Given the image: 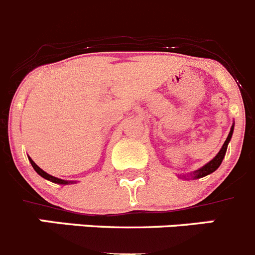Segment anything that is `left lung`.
<instances>
[{
	"label": "left lung",
	"mask_w": 255,
	"mask_h": 255,
	"mask_svg": "<svg viewBox=\"0 0 255 255\" xmlns=\"http://www.w3.org/2000/svg\"><path fill=\"white\" fill-rule=\"evenodd\" d=\"M233 132H234V124H233V126H231L230 132H229L228 137H226V140H225V143L223 144V146H221V149L219 150V153L216 154V155H215L209 163H206V164L202 165L201 168L196 169L195 172H192V173H188L187 176H184V174H178L179 178L198 179V178H202V177H205V176H209V174H211L212 172H215V170L218 169V168L220 167L221 163H223V159L225 158L226 149H228L229 143H230L231 136H233Z\"/></svg>",
	"instance_id": "obj_1"
}]
</instances>
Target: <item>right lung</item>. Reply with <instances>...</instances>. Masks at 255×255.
Segmentation results:
<instances>
[{
	"instance_id": "add662e5",
	"label": "right lung",
	"mask_w": 255,
	"mask_h": 255,
	"mask_svg": "<svg viewBox=\"0 0 255 255\" xmlns=\"http://www.w3.org/2000/svg\"><path fill=\"white\" fill-rule=\"evenodd\" d=\"M27 158H29V162L31 163V165H32V168H34V169H35V172H36V173L39 174V176L43 177V178H45V179H48V181L53 182V183H58V184L76 183V182H74V181H65V179H60V178H58V177H54V176H51V174L46 173L45 170H43L40 167H39V165H36V163H35L34 160H32L31 158H30V156H27Z\"/></svg>"
}]
</instances>
